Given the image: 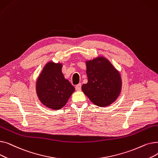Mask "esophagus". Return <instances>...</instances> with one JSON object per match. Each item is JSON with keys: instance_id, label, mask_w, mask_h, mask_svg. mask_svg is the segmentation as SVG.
Returning a JSON list of instances; mask_svg holds the SVG:
<instances>
[{"instance_id": "esophagus-1", "label": "esophagus", "mask_w": 158, "mask_h": 158, "mask_svg": "<svg viewBox=\"0 0 158 158\" xmlns=\"http://www.w3.org/2000/svg\"><path fill=\"white\" fill-rule=\"evenodd\" d=\"M75 88H76V89L77 91H81V84L79 83V84L77 85Z\"/></svg>"}]
</instances>
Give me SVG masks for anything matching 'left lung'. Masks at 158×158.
<instances>
[{"mask_svg":"<svg viewBox=\"0 0 158 158\" xmlns=\"http://www.w3.org/2000/svg\"><path fill=\"white\" fill-rule=\"evenodd\" d=\"M86 63L88 82L82 85V92L98 106L110 105L118 98L121 91L119 72L104 57H98Z\"/></svg>","mask_w":158,"mask_h":158,"instance_id":"obj_1","label":"left lung"}]
</instances>
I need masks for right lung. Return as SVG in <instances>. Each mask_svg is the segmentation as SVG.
Listing matches in <instances>:
<instances>
[{
	"mask_svg": "<svg viewBox=\"0 0 158 158\" xmlns=\"http://www.w3.org/2000/svg\"><path fill=\"white\" fill-rule=\"evenodd\" d=\"M62 64L48 62L36 82V93L41 102L52 110H60L75 91L61 72Z\"/></svg>",
	"mask_w": 158,
	"mask_h": 158,
	"instance_id": "add662e5",
	"label": "right lung"
}]
</instances>
